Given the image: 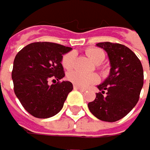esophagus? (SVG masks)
Here are the masks:
<instances>
[{"label": "esophagus", "mask_w": 150, "mask_h": 150, "mask_svg": "<svg viewBox=\"0 0 150 150\" xmlns=\"http://www.w3.org/2000/svg\"><path fill=\"white\" fill-rule=\"evenodd\" d=\"M74 89H76V90H79V91H81V92H84V91H85V89H84V88L79 87V86H77V85H76V84H74Z\"/></svg>", "instance_id": "1"}]
</instances>
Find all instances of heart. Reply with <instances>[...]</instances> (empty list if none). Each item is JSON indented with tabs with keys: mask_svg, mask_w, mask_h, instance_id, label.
Returning <instances> with one entry per match:
<instances>
[{
	"mask_svg": "<svg viewBox=\"0 0 150 150\" xmlns=\"http://www.w3.org/2000/svg\"><path fill=\"white\" fill-rule=\"evenodd\" d=\"M86 55L96 65H99L104 60L105 54L101 48L91 47L86 49ZM74 58H76V52L70 51V52L65 54L62 57L61 64L62 67L67 70H70L73 68L74 64ZM67 79L74 84L80 87L85 88L88 87L91 84H93L99 81V77L95 74H85L79 71H72L67 74Z\"/></svg>",
	"mask_w": 150,
	"mask_h": 150,
	"instance_id": "b5f03b06",
	"label": "heart"
}]
</instances>
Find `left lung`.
Masks as SVG:
<instances>
[{
  "instance_id": "8db88e82",
  "label": "left lung",
  "mask_w": 150,
  "mask_h": 150,
  "mask_svg": "<svg viewBox=\"0 0 150 150\" xmlns=\"http://www.w3.org/2000/svg\"><path fill=\"white\" fill-rule=\"evenodd\" d=\"M96 46L107 52L111 70L104 82L97 85L100 93L88 108L99 120L113 122L125 117L137 104L143 86V67L138 57L124 45L101 42Z\"/></svg>"
}]
</instances>
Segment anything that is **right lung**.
Returning <instances> with one entry per match:
<instances>
[{
	"instance_id": "obj_1",
	"label": "right lung",
	"mask_w": 150,
	"mask_h": 150,
	"mask_svg": "<svg viewBox=\"0 0 150 150\" xmlns=\"http://www.w3.org/2000/svg\"><path fill=\"white\" fill-rule=\"evenodd\" d=\"M71 49L57 43L35 42L16 55L11 72L14 93L32 116L47 119L57 114L64 106L73 84L60 82L65 76L61 60ZM50 80L55 83L49 85Z\"/></svg>"
}]
</instances>
